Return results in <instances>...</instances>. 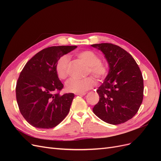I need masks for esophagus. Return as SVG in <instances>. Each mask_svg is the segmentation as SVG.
Here are the masks:
<instances>
[{
    "instance_id": "obj_1",
    "label": "esophagus",
    "mask_w": 161,
    "mask_h": 161,
    "mask_svg": "<svg viewBox=\"0 0 161 161\" xmlns=\"http://www.w3.org/2000/svg\"><path fill=\"white\" fill-rule=\"evenodd\" d=\"M76 95H80V96H83L86 95V92H76Z\"/></svg>"
}]
</instances>
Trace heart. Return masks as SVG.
Listing matches in <instances>:
<instances>
[{
  "label": "heart",
  "mask_w": 161,
  "mask_h": 161,
  "mask_svg": "<svg viewBox=\"0 0 161 161\" xmlns=\"http://www.w3.org/2000/svg\"><path fill=\"white\" fill-rule=\"evenodd\" d=\"M77 57L87 65L86 75H92L96 79L103 80L108 75V68L100 62L98 55L92 51L86 50L76 53ZM69 58L66 55L61 56L58 60L55 70L57 76L60 80L66 79L69 75ZM95 85V82L91 76L85 79H71L66 82V89L71 92H83L88 91Z\"/></svg>",
  "instance_id": "b5f03b06"
}]
</instances>
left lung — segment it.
Segmentation results:
<instances>
[{"label": "left lung", "instance_id": "left-lung-1", "mask_svg": "<svg viewBox=\"0 0 161 161\" xmlns=\"http://www.w3.org/2000/svg\"><path fill=\"white\" fill-rule=\"evenodd\" d=\"M104 53L108 75L98 89L93 113L105 122L123 124L137 113L143 100L144 81L135 60L123 48L109 43L92 44Z\"/></svg>", "mask_w": 161, "mask_h": 161}]
</instances>
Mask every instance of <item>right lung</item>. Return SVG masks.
<instances>
[{
	"mask_svg": "<svg viewBox=\"0 0 161 161\" xmlns=\"http://www.w3.org/2000/svg\"><path fill=\"white\" fill-rule=\"evenodd\" d=\"M76 47L45 48L32 57L21 72L16 85L17 102L23 118L33 127L54 128L69 114L75 95H60L58 92L64 85L56 75L55 67L61 56Z\"/></svg>",
	"mask_w": 161,
	"mask_h": 161,
	"instance_id": "right-lung-1",
	"label": "right lung"
}]
</instances>
